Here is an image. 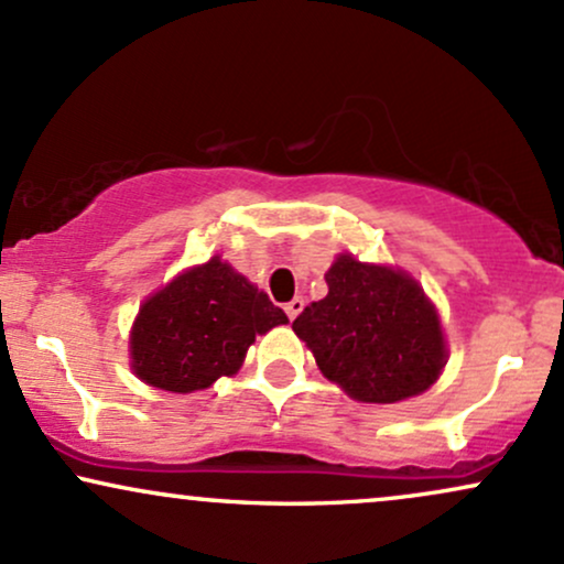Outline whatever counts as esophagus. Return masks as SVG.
I'll return each instance as SVG.
<instances>
[{
    "label": "esophagus",
    "mask_w": 564,
    "mask_h": 564,
    "mask_svg": "<svg viewBox=\"0 0 564 564\" xmlns=\"http://www.w3.org/2000/svg\"><path fill=\"white\" fill-rule=\"evenodd\" d=\"M302 307H304V300H302V296H294V300H291V302L286 304V315H289L291 321H294L296 315L302 313Z\"/></svg>",
    "instance_id": "1"
}]
</instances>
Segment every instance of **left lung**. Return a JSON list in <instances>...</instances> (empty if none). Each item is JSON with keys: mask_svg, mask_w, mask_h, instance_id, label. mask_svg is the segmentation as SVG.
Returning a JSON list of instances; mask_svg holds the SVG:
<instances>
[{"mask_svg": "<svg viewBox=\"0 0 564 564\" xmlns=\"http://www.w3.org/2000/svg\"><path fill=\"white\" fill-rule=\"evenodd\" d=\"M326 283L328 294L294 321L323 377L364 403H398L435 384L448 349L435 304L411 275L339 254Z\"/></svg>", "mask_w": 564, "mask_h": 564, "instance_id": "1", "label": "left lung"}]
</instances>
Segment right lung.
<instances>
[{
    "label": "right lung",
    "instance_id": "add662e5",
    "mask_svg": "<svg viewBox=\"0 0 564 564\" xmlns=\"http://www.w3.org/2000/svg\"><path fill=\"white\" fill-rule=\"evenodd\" d=\"M281 323L286 313L264 291L212 257L142 302L129 336L132 368L159 390H206L241 368L257 334Z\"/></svg>",
    "mask_w": 564,
    "mask_h": 564
}]
</instances>
